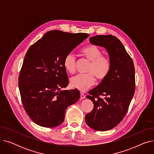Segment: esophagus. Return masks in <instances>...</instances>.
Returning <instances> with one entry per match:
<instances>
[{
    "label": "esophagus",
    "mask_w": 154,
    "mask_h": 154,
    "mask_svg": "<svg viewBox=\"0 0 154 154\" xmlns=\"http://www.w3.org/2000/svg\"><path fill=\"white\" fill-rule=\"evenodd\" d=\"M80 98L81 99H85V95L83 93H80Z\"/></svg>",
    "instance_id": "obj_1"
}]
</instances>
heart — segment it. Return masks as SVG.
Listing matches in <instances>:
<instances>
[{
    "instance_id": "heart-1",
    "label": "heart",
    "mask_w": 154,
    "mask_h": 154,
    "mask_svg": "<svg viewBox=\"0 0 154 154\" xmlns=\"http://www.w3.org/2000/svg\"><path fill=\"white\" fill-rule=\"evenodd\" d=\"M80 55L91 61L86 74H78L70 79L71 86L84 92L94 85L95 83V76L100 80L106 79L109 75L111 62L108 57L102 55L100 48L95 45L90 44L82 48ZM76 57L72 53H69L65 56L63 66L68 72L73 74L76 69Z\"/></svg>"
}]
</instances>
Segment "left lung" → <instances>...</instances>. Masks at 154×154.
<instances>
[{
	"label": "left lung",
	"instance_id": "left-lung-1",
	"mask_svg": "<svg viewBox=\"0 0 154 154\" xmlns=\"http://www.w3.org/2000/svg\"><path fill=\"white\" fill-rule=\"evenodd\" d=\"M89 40L106 48L111 68L107 77L87 96L94 106L85 116V122L94 130L106 131L116 127L127 114L135 93V67L131 56L116 36L99 35Z\"/></svg>",
	"mask_w": 154,
	"mask_h": 154
}]
</instances>
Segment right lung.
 Listing matches in <instances>:
<instances>
[{
    "label": "right lung",
    "instance_id": "obj_1",
    "mask_svg": "<svg viewBox=\"0 0 154 154\" xmlns=\"http://www.w3.org/2000/svg\"><path fill=\"white\" fill-rule=\"evenodd\" d=\"M88 36L49 31L29 47L18 82L23 108L37 125L48 128L59 125L66 109L79 99L80 94L76 88L62 90L69 84L63 62L65 56Z\"/></svg>",
    "mask_w": 154,
    "mask_h": 154
}]
</instances>
